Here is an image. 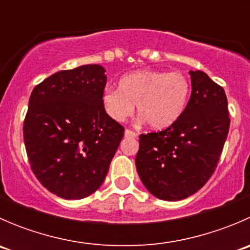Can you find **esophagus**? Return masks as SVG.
<instances>
[{
	"label": "esophagus",
	"mask_w": 250,
	"mask_h": 250,
	"mask_svg": "<svg viewBox=\"0 0 250 250\" xmlns=\"http://www.w3.org/2000/svg\"><path fill=\"white\" fill-rule=\"evenodd\" d=\"M125 138H137L138 134L135 132H133V130H129V129H125Z\"/></svg>",
	"instance_id": "obj_1"
}]
</instances>
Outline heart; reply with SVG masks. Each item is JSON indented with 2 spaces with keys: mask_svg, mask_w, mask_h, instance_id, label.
<instances>
[{
  "mask_svg": "<svg viewBox=\"0 0 250 250\" xmlns=\"http://www.w3.org/2000/svg\"><path fill=\"white\" fill-rule=\"evenodd\" d=\"M190 81L180 72L138 70L121 77L118 89L107 88L102 97L105 112L116 122H123L134 111L152 129L173 125L186 109Z\"/></svg>",
  "mask_w": 250,
  "mask_h": 250,
  "instance_id": "heart-1",
  "label": "heart"
}]
</instances>
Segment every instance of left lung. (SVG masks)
I'll use <instances>...</instances> for the list:
<instances>
[{"instance_id":"left-lung-1","label":"left lung","mask_w":250,"mask_h":250,"mask_svg":"<svg viewBox=\"0 0 250 250\" xmlns=\"http://www.w3.org/2000/svg\"><path fill=\"white\" fill-rule=\"evenodd\" d=\"M191 97L167 129L141 134L135 157L141 183L155 197L179 201L209 180L229 134L228 99L206 72L190 71Z\"/></svg>"}]
</instances>
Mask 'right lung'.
<instances>
[{
	"label": "right lung",
	"instance_id": "1",
	"mask_svg": "<svg viewBox=\"0 0 250 250\" xmlns=\"http://www.w3.org/2000/svg\"><path fill=\"white\" fill-rule=\"evenodd\" d=\"M105 69L64 70L34 88L24 143L40 183L65 200L92 195L104 183L125 128L103 107Z\"/></svg>",
	"mask_w": 250,
	"mask_h": 250
}]
</instances>
